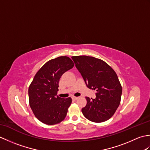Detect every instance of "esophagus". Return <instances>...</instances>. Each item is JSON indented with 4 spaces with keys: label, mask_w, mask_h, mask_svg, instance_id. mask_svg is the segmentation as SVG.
<instances>
[{
    "label": "esophagus",
    "mask_w": 150,
    "mask_h": 150,
    "mask_svg": "<svg viewBox=\"0 0 150 150\" xmlns=\"http://www.w3.org/2000/svg\"><path fill=\"white\" fill-rule=\"evenodd\" d=\"M79 98V97H72V99L73 100H77Z\"/></svg>",
    "instance_id": "1"
}]
</instances>
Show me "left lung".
I'll return each mask as SVG.
<instances>
[{
  "instance_id": "left-lung-1",
  "label": "left lung",
  "mask_w": 150,
  "mask_h": 150,
  "mask_svg": "<svg viewBox=\"0 0 150 150\" xmlns=\"http://www.w3.org/2000/svg\"><path fill=\"white\" fill-rule=\"evenodd\" d=\"M71 58L87 87L97 91L95 99L86 97L87 104L82 108L84 116L94 122L110 119L119 106L122 91L115 71L103 60L93 57Z\"/></svg>"
}]
</instances>
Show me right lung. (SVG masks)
I'll use <instances>...</instances> for the list:
<instances>
[{
    "label": "right lung",
    "mask_w": 150,
    "mask_h": 150,
    "mask_svg": "<svg viewBox=\"0 0 150 150\" xmlns=\"http://www.w3.org/2000/svg\"><path fill=\"white\" fill-rule=\"evenodd\" d=\"M73 66L68 57H59L44 64L35 75L28 89L29 103L35 116L42 123L53 125L65 119L72 99L57 94L60 78Z\"/></svg>",
    "instance_id": "1"
}]
</instances>
